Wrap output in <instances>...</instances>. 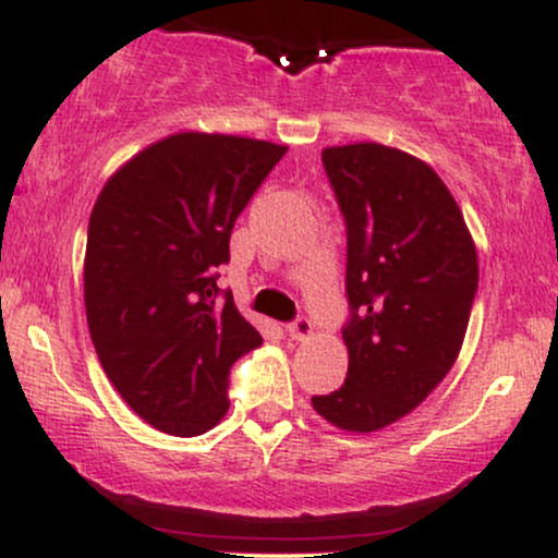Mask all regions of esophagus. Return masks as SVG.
<instances>
[{
  "instance_id": "obj_1",
  "label": "esophagus",
  "mask_w": 558,
  "mask_h": 558,
  "mask_svg": "<svg viewBox=\"0 0 558 558\" xmlns=\"http://www.w3.org/2000/svg\"><path fill=\"white\" fill-rule=\"evenodd\" d=\"M312 332H315V328H312L310 317H296L291 325H288V336H291L293 341H306Z\"/></svg>"
}]
</instances>
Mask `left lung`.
<instances>
[{
	"label": "left lung",
	"mask_w": 558,
	"mask_h": 558,
	"mask_svg": "<svg viewBox=\"0 0 558 558\" xmlns=\"http://www.w3.org/2000/svg\"><path fill=\"white\" fill-rule=\"evenodd\" d=\"M323 165L349 241V373L312 407L345 433H375L420 407L457 362L477 248L457 198L422 159L360 141L323 149Z\"/></svg>",
	"instance_id": "left-lung-1"
}]
</instances>
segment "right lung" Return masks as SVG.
<instances>
[{
	"mask_svg": "<svg viewBox=\"0 0 558 558\" xmlns=\"http://www.w3.org/2000/svg\"><path fill=\"white\" fill-rule=\"evenodd\" d=\"M288 146L183 131L131 157L88 220L83 301L123 401L157 430L194 438L226 417L228 375L262 336L217 288L230 230Z\"/></svg>",
	"mask_w": 558,
	"mask_h": 558,
	"instance_id": "1",
	"label": "right lung"
}]
</instances>
